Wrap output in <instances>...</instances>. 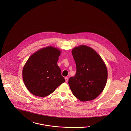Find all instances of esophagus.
Listing matches in <instances>:
<instances>
[{
  "label": "esophagus",
  "mask_w": 131,
  "mask_h": 131,
  "mask_svg": "<svg viewBox=\"0 0 131 131\" xmlns=\"http://www.w3.org/2000/svg\"><path fill=\"white\" fill-rule=\"evenodd\" d=\"M64 79H65V80H66V82H68V80H69V78H68V77H65V78H64Z\"/></svg>",
  "instance_id": "34e87169"
}]
</instances>
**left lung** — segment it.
I'll return each mask as SVG.
<instances>
[{
	"label": "left lung",
	"instance_id": "left-lung-1",
	"mask_svg": "<svg viewBox=\"0 0 131 131\" xmlns=\"http://www.w3.org/2000/svg\"><path fill=\"white\" fill-rule=\"evenodd\" d=\"M77 71L69 80L74 95L81 101L92 100L104 90L107 69L103 59L93 48L82 45L72 51Z\"/></svg>",
	"mask_w": 131,
	"mask_h": 131
}]
</instances>
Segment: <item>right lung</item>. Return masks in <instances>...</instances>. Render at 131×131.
<instances>
[{"mask_svg": "<svg viewBox=\"0 0 131 131\" xmlns=\"http://www.w3.org/2000/svg\"><path fill=\"white\" fill-rule=\"evenodd\" d=\"M60 53L59 49L47 46L30 56L22 72L24 84L30 92L46 97L65 82L57 64Z\"/></svg>", "mask_w": 131, "mask_h": 131, "instance_id": "add662e5", "label": "right lung"}]
</instances>
